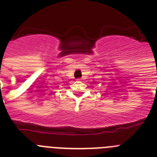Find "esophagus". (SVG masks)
<instances>
[{
  "mask_svg": "<svg viewBox=\"0 0 157 157\" xmlns=\"http://www.w3.org/2000/svg\"><path fill=\"white\" fill-rule=\"evenodd\" d=\"M78 80H80V79H78Z\"/></svg>",
  "mask_w": 157,
  "mask_h": 157,
  "instance_id": "esophagus-1",
  "label": "esophagus"
}]
</instances>
